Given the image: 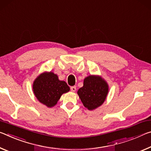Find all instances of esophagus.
<instances>
[{"label":"esophagus","instance_id":"obj_1","mask_svg":"<svg viewBox=\"0 0 151 151\" xmlns=\"http://www.w3.org/2000/svg\"><path fill=\"white\" fill-rule=\"evenodd\" d=\"M70 89H71V92H76V86H71V87L70 88Z\"/></svg>","mask_w":151,"mask_h":151}]
</instances>
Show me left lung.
Wrapping results in <instances>:
<instances>
[{
    "label": "left lung",
    "mask_w": 151,
    "mask_h": 151,
    "mask_svg": "<svg viewBox=\"0 0 151 151\" xmlns=\"http://www.w3.org/2000/svg\"><path fill=\"white\" fill-rule=\"evenodd\" d=\"M108 93V85L100 76H89L83 80V87L78 94L83 106L89 110H93L104 102Z\"/></svg>",
    "instance_id": "8db88e82"
}]
</instances>
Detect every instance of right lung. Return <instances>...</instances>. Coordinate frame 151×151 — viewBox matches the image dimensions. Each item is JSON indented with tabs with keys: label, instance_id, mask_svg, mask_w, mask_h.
<instances>
[{
	"label": "right lung",
	"instance_id": "add662e5",
	"mask_svg": "<svg viewBox=\"0 0 151 151\" xmlns=\"http://www.w3.org/2000/svg\"><path fill=\"white\" fill-rule=\"evenodd\" d=\"M33 93L43 104L51 108L58 103L61 95L70 91V88L64 81H60L53 72L40 74L33 85Z\"/></svg>",
	"mask_w": 151,
	"mask_h": 151
}]
</instances>
